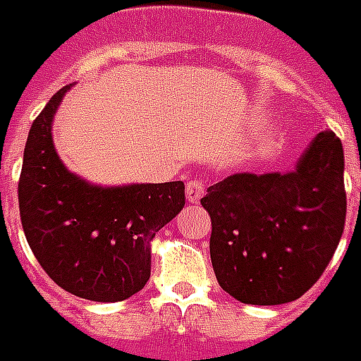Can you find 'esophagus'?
I'll list each match as a JSON object with an SVG mask.
<instances>
[{"mask_svg": "<svg viewBox=\"0 0 361 361\" xmlns=\"http://www.w3.org/2000/svg\"><path fill=\"white\" fill-rule=\"evenodd\" d=\"M205 194V186L200 180H190L186 184V200L190 203H197Z\"/></svg>", "mask_w": 361, "mask_h": 361, "instance_id": "1", "label": "esophagus"}]
</instances>
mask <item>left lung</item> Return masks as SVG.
Listing matches in <instances>:
<instances>
[{"label": "left lung", "instance_id": "obj_1", "mask_svg": "<svg viewBox=\"0 0 361 361\" xmlns=\"http://www.w3.org/2000/svg\"><path fill=\"white\" fill-rule=\"evenodd\" d=\"M219 286L243 305H286L319 280L345 230V154L318 133L286 173H234L202 197Z\"/></svg>", "mask_w": 361, "mask_h": 361}]
</instances>
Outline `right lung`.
Returning <instances> with one entry per match:
<instances>
[{
    "instance_id": "1",
    "label": "right lung",
    "mask_w": 361,
    "mask_h": 361,
    "mask_svg": "<svg viewBox=\"0 0 361 361\" xmlns=\"http://www.w3.org/2000/svg\"><path fill=\"white\" fill-rule=\"evenodd\" d=\"M74 83L34 119L24 148L18 207L37 262L64 291L118 302L150 280L152 240L184 207V183H89L62 164L53 121Z\"/></svg>"
}]
</instances>
